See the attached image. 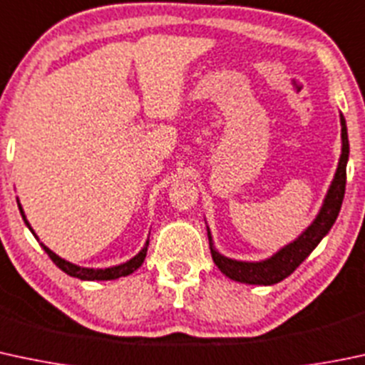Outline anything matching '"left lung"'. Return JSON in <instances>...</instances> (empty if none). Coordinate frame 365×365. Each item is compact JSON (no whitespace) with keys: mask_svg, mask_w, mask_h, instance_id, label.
I'll return each instance as SVG.
<instances>
[{"mask_svg":"<svg viewBox=\"0 0 365 365\" xmlns=\"http://www.w3.org/2000/svg\"><path fill=\"white\" fill-rule=\"evenodd\" d=\"M339 120L341 155L339 163H337V170L334 173V178H332L331 187H329L327 194H325L320 212L314 217L312 224L295 237L292 243L285 245V247L279 248L278 252L264 260H257V262H252V260H236L231 259V257L222 255L215 248L212 232H210V227H206L208 229V241L213 262L217 264L218 269L227 276V278L234 279V282L247 283V285H274V283L282 282L287 276L292 274L301 266L302 260L318 247V243L331 231L337 215H339L341 205H343L344 187H346V164L348 155H350L346 120H344L343 113H339Z\"/></svg>","mask_w":365,"mask_h":365,"instance_id":"1","label":"left lung"}]
</instances>
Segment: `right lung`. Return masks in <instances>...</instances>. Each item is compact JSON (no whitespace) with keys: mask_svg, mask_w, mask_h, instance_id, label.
Masks as SVG:
<instances>
[{"mask_svg":"<svg viewBox=\"0 0 365 365\" xmlns=\"http://www.w3.org/2000/svg\"><path fill=\"white\" fill-rule=\"evenodd\" d=\"M17 205H19V210H21L22 218H24V224L28 225L29 231L34 234L33 227H31V225H29L28 218H26L24 210H22L21 202H19V199H17ZM34 237H36V240H38L36 234H34ZM40 245H41V248H43V250L47 252V255L51 257L52 262L56 264V266L59 267L61 271H64V273H66V274L73 276V278L86 279V282H94V279H98V282H106V279H117V278H122V276H128V274L134 273V271H136L138 267H140L141 264H143L145 257H147L148 240H147V243L143 245V248H141V250L138 252L136 255L133 257V259H129L128 262H122V264H118V266H112V267H98V269H94V267H80V266H76V264L68 262V260L61 259V257L57 255V253H53L51 248L45 247L43 243H40Z\"/></svg>","mask_w":365,"mask_h":365,"instance_id":"obj_1","label":"right lung"}]
</instances>
